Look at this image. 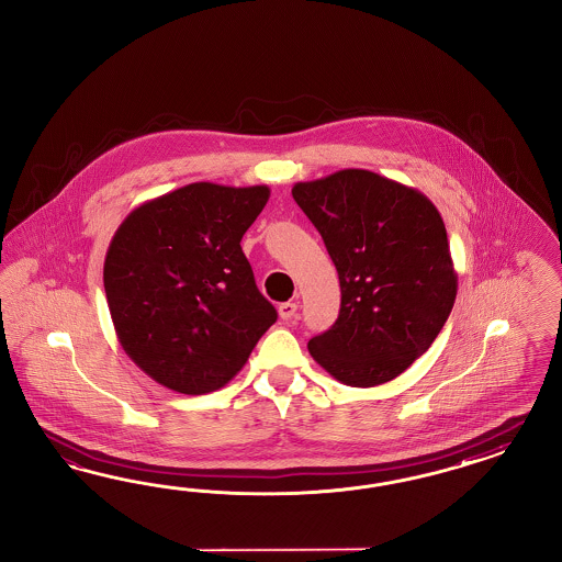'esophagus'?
Instances as JSON below:
<instances>
[{"instance_id":"obj_1","label":"esophagus","mask_w":562,"mask_h":562,"mask_svg":"<svg viewBox=\"0 0 562 562\" xmlns=\"http://www.w3.org/2000/svg\"><path fill=\"white\" fill-rule=\"evenodd\" d=\"M296 311H299V305L296 303H282V305L278 306V315H280V319H284V322H289L292 319L294 315H296Z\"/></svg>"}]
</instances>
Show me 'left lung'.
I'll use <instances>...</instances> for the list:
<instances>
[{"instance_id": "obj_1", "label": "left lung", "mask_w": 562, "mask_h": 562, "mask_svg": "<svg viewBox=\"0 0 562 562\" xmlns=\"http://www.w3.org/2000/svg\"><path fill=\"white\" fill-rule=\"evenodd\" d=\"M292 198L340 278V315L308 340L311 357L350 387L392 381L430 348L458 296L439 210L418 189L364 169L294 183Z\"/></svg>"}]
</instances>
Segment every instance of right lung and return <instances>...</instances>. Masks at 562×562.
Listing matches in <instances>:
<instances>
[{
	"label": "right lung",
	"instance_id": "add662e5",
	"mask_svg": "<svg viewBox=\"0 0 562 562\" xmlns=\"http://www.w3.org/2000/svg\"><path fill=\"white\" fill-rule=\"evenodd\" d=\"M268 200V186L200 181L137 205L115 231L106 303L121 348L156 383L221 390L276 322L240 249Z\"/></svg>",
	"mask_w": 562,
	"mask_h": 562
}]
</instances>
